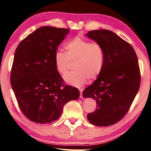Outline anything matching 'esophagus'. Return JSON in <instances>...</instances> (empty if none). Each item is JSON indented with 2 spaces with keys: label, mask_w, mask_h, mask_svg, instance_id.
<instances>
[{
  "label": "esophagus",
  "mask_w": 151,
  "mask_h": 151,
  "mask_svg": "<svg viewBox=\"0 0 151 151\" xmlns=\"http://www.w3.org/2000/svg\"><path fill=\"white\" fill-rule=\"evenodd\" d=\"M79 91H80V97H81V98H82L83 97V94H82V93H83V88H79Z\"/></svg>",
  "instance_id": "obj_1"
}]
</instances>
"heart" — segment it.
I'll list each match as a JSON object with an SVG mask.
<instances>
[{"label":"heart","mask_w":151,"mask_h":151,"mask_svg":"<svg viewBox=\"0 0 151 151\" xmlns=\"http://www.w3.org/2000/svg\"><path fill=\"white\" fill-rule=\"evenodd\" d=\"M65 49L66 52H55L54 62L58 72L63 75L68 71L70 62H75L76 70L64 76L67 83L80 87L87 78L93 80L99 76L105 61L104 50L100 44L76 36L66 43Z\"/></svg>","instance_id":"1"}]
</instances>
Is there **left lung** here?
I'll return each instance as SVG.
<instances>
[{
  "instance_id": "8db88e82",
  "label": "left lung",
  "mask_w": 151,
  "mask_h": 151,
  "mask_svg": "<svg viewBox=\"0 0 151 151\" xmlns=\"http://www.w3.org/2000/svg\"><path fill=\"white\" fill-rule=\"evenodd\" d=\"M86 36L102 46L105 53L102 71L83 92V97L96 102V109L88 113L87 119L98 127H108L124 117L139 91V63L132 46L112 31L91 30Z\"/></svg>"
}]
</instances>
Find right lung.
Returning <instances> with one entry per match:
<instances>
[{
	"instance_id": "add662e5",
	"label": "right lung",
	"mask_w": 151,
	"mask_h": 151,
	"mask_svg": "<svg viewBox=\"0 0 151 151\" xmlns=\"http://www.w3.org/2000/svg\"><path fill=\"white\" fill-rule=\"evenodd\" d=\"M69 29L40 27L21 41L15 50L10 75L19 108L30 121L54 122L63 107L79 97L78 88L66 85L54 62L57 47Z\"/></svg>"
}]
</instances>
